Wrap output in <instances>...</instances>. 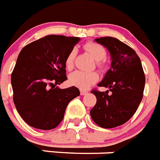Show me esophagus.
<instances>
[{"label": "esophagus", "instance_id": "obj_1", "mask_svg": "<svg viewBox=\"0 0 160 160\" xmlns=\"http://www.w3.org/2000/svg\"><path fill=\"white\" fill-rule=\"evenodd\" d=\"M80 94H81V95H85L86 94H87V91L86 90L80 89Z\"/></svg>", "mask_w": 160, "mask_h": 160}]
</instances>
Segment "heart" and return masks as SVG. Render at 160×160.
Wrapping results in <instances>:
<instances>
[{"instance_id": "1", "label": "heart", "mask_w": 160, "mask_h": 160, "mask_svg": "<svg viewBox=\"0 0 160 160\" xmlns=\"http://www.w3.org/2000/svg\"><path fill=\"white\" fill-rule=\"evenodd\" d=\"M82 48L96 61L95 64L99 69H103L104 68L105 62L103 59L107 56V51L103 45L90 41L83 44ZM75 56H76V49L73 48L71 49L65 57V66L68 70H70L73 68ZM98 80H99V74L95 71L84 72V71L78 70L71 73L69 77V82L71 85L78 87L80 89H87L91 85L95 84Z\"/></svg>"}]
</instances>
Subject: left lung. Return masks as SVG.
Segmentation results:
<instances>
[{
  "mask_svg": "<svg viewBox=\"0 0 160 160\" xmlns=\"http://www.w3.org/2000/svg\"><path fill=\"white\" fill-rule=\"evenodd\" d=\"M95 41L107 48L112 57L111 69L98 87H108L112 94L92 90L97 101L90 113L95 124L111 129L125 124L136 112L142 99L145 74L140 58L129 46L112 37Z\"/></svg>",
  "mask_w": 160,
  "mask_h": 160,
  "instance_id": "obj_1",
  "label": "left lung"
}]
</instances>
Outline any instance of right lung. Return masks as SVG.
<instances>
[{
	"label": "right lung",
	"mask_w": 160,
	"mask_h": 160,
	"mask_svg": "<svg viewBox=\"0 0 160 160\" xmlns=\"http://www.w3.org/2000/svg\"><path fill=\"white\" fill-rule=\"evenodd\" d=\"M78 37L47 35L26 45L11 74L13 99L23 121L49 130L64 118L67 105L80 95L77 87L60 89L67 79L65 58Z\"/></svg>",
	"instance_id": "add662e5"
}]
</instances>
